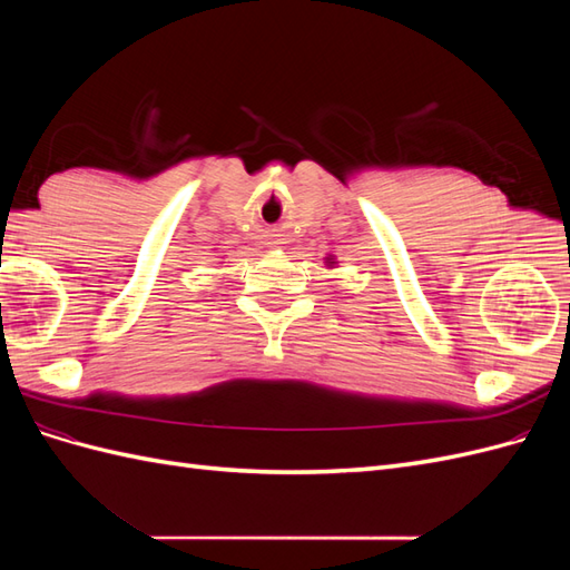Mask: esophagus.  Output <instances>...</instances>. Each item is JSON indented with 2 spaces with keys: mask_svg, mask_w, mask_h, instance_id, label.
<instances>
[{
  "mask_svg": "<svg viewBox=\"0 0 570 570\" xmlns=\"http://www.w3.org/2000/svg\"><path fill=\"white\" fill-rule=\"evenodd\" d=\"M275 245H278V243H275Z\"/></svg>",
  "mask_w": 570,
  "mask_h": 570,
  "instance_id": "34e87169",
  "label": "esophagus"
}]
</instances>
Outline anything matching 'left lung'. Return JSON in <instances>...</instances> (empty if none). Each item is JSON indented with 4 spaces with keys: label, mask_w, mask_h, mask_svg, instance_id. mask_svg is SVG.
<instances>
[{
    "label": "left lung",
    "mask_w": 570,
    "mask_h": 570,
    "mask_svg": "<svg viewBox=\"0 0 570 570\" xmlns=\"http://www.w3.org/2000/svg\"><path fill=\"white\" fill-rule=\"evenodd\" d=\"M325 266H327V268H335V266H337V262H335V256H333V254H327V256H325Z\"/></svg>",
    "instance_id": "8db88e82"
}]
</instances>
